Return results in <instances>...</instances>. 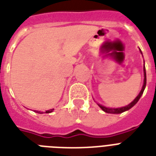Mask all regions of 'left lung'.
Segmentation results:
<instances>
[{
  "label": "left lung",
  "instance_id": "left-lung-1",
  "mask_svg": "<svg viewBox=\"0 0 156 156\" xmlns=\"http://www.w3.org/2000/svg\"><path fill=\"white\" fill-rule=\"evenodd\" d=\"M139 51H140L141 54L143 55V52L141 51V49L139 48ZM143 73H144V81H143V87H142V90H140V92L137 95V97L134 99V100L130 103V104H129L128 105H126L125 107H121V108H108V107H105V106H103L101 104H97L99 105L100 108L102 109L103 111L107 112V113H112V114H120L121 112H124L126 111H128L131 108H133L134 105H135L138 101L139 100V99L141 98L142 95L143 94V91L145 90V87H146V85H147V75H146V69H145V62H144V66H143Z\"/></svg>",
  "mask_w": 156,
  "mask_h": 156
}]
</instances>
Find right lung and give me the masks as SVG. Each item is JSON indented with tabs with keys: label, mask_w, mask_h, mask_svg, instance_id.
Returning a JSON list of instances; mask_svg holds the SVG:
<instances>
[{
	"label": "right lung",
	"mask_w": 156,
	"mask_h": 156,
	"mask_svg": "<svg viewBox=\"0 0 156 156\" xmlns=\"http://www.w3.org/2000/svg\"><path fill=\"white\" fill-rule=\"evenodd\" d=\"M54 109H49V110H47L46 112H41V111H35V112H37V113H40V114H42V113H50V112H53Z\"/></svg>",
	"instance_id": "right-lung-1"
}]
</instances>
